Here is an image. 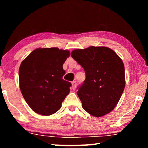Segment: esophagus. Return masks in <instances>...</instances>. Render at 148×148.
<instances>
[{
    "instance_id": "34e87169",
    "label": "esophagus",
    "mask_w": 148,
    "mask_h": 148,
    "mask_svg": "<svg viewBox=\"0 0 148 148\" xmlns=\"http://www.w3.org/2000/svg\"><path fill=\"white\" fill-rule=\"evenodd\" d=\"M76 86H77V84H76V82H72V89H73V90L76 89Z\"/></svg>"
}]
</instances>
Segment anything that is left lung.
Segmentation results:
<instances>
[{
  "instance_id": "obj_1",
  "label": "left lung",
  "mask_w": 148,
  "mask_h": 148,
  "mask_svg": "<svg viewBox=\"0 0 148 148\" xmlns=\"http://www.w3.org/2000/svg\"><path fill=\"white\" fill-rule=\"evenodd\" d=\"M71 56L86 73V79L77 92L83 108L95 117L110 113L118 103L125 86L121 59L104 46L74 49Z\"/></svg>"
}]
</instances>
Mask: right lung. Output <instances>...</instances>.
Returning a JSON list of instances; mask_svg holds the SVG:
<instances>
[{
  "instance_id": "obj_1",
  "label": "right lung",
  "mask_w": 148,
  "mask_h": 148,
  "mask_svg": "<svg viewBox=\"0 0 148 148\" xmlns=\"http://www.w3.org/2000/svg\"><path fill=\"white\" fill-rule=\"evenodd\" d=\"M70 56L68 50L57 47L37 48L19 69L20 90L30 108L42 116H50L61 108L70 92V82L62 79V65Z\"/></svg>"
}]
</instances>
